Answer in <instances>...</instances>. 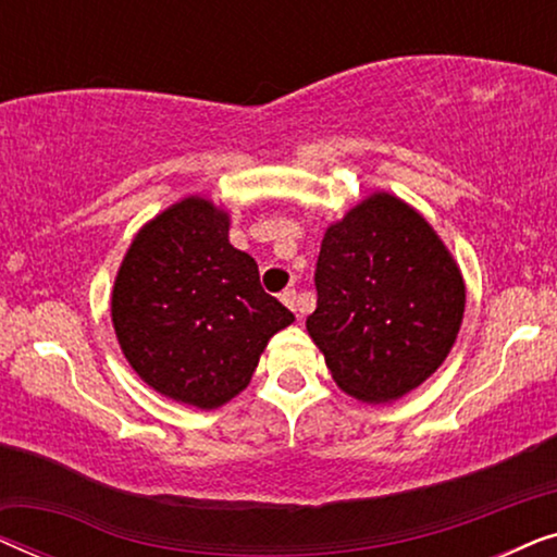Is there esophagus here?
I'll return each instance as SVG.
<instances>
[{"mask_svg":"<svg viewBox=\"0 0 557 557\" xmlns=\"http://www.w3.org/2000/svg\"><path fill=\"white\" fill-rule=\"evenodd\" d=\"M281 301L286 304L288 309L296 311V317H301V309H299V296H296V288H286L284 294H281Z\"/></svg>","mask_w":557,"mask_h":557,"instance_id":"1","label":"esophagus"}]
</instances>
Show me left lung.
<instances>
[{
  "label": "left lung",
  "mask_w": 557,
  "mask_h": 557,
  "mask_svg": "<svg viewBox=\"0 0 557 557\" xmlns=\"http://www.w3.org/2000/svg\"><path fill=\"white\" fill-rule=\"evenodd\" d=\"M317 309L307 330L334 383L355 398L395 400L454 347L463 281L433 227L393 195H372L324 233Z\"/></svg>",
  "instance_id": "obj_1"
}]
</instances>
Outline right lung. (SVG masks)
Returning a JSON list of instances; mask_svg holds the SVG:
<instances>
[{"label": "right lung", "instance_id": "1", "mask_svg": "<svg viewBox=\"0 0 557 557\" xmlns=\"http://www.w3.org/2000/svg\"><path fill=\"white\" fill-rule=\"evenodd\" d=\"M113 330L144 383L202 410L250 383L263 347L294 322L265 294L253 258L227 240V215L187 197L144 225L121 263Z\"/></svg>", "mask_w": 557, "mask_h": 557}]
</instances>
